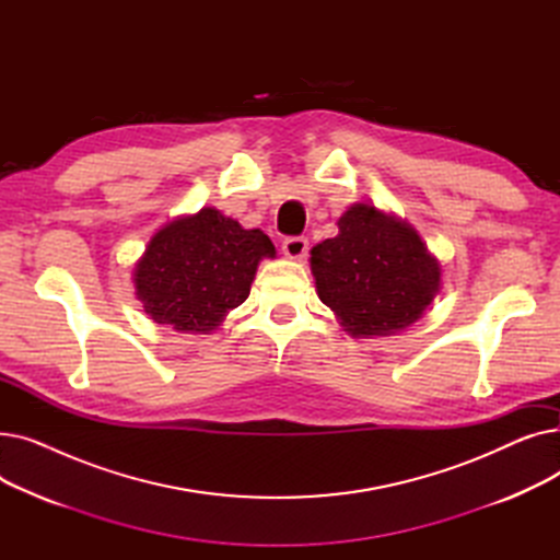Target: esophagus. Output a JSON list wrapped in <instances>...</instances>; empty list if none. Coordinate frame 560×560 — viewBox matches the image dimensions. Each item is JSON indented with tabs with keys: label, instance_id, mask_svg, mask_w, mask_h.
<instances>
[{
	"label": "esophagus",
	"instance_id": "esophagus-1",
	"mask_svg": "<svg viewBox=\"0 0 560 560\" xmlns=\"http://www.w3.org/2000/svg\"><path fill=\"white\" fill-rule=\"evenodd\" d=\"M308 252V241L302 238V235H295V238H285L283 241V254L292 260H302Z\"/></svg>",
	"mask_w": 560,
	"mask_h": 560
}]
</instances>
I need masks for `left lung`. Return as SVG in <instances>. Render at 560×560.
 Here are the masks:
<instances>
[{
    "label": "left lung",
    "mask_w": 560,
    "mask_h": 560,
    "mask_svg": "<svg viewBox=\"0 0 560 560\" xmlns=\"http://www.w3.org/2000/svg\"><path fill=\"white\" fill-rule=\"evenodd\" d=\"M336 224V238L311 249L322 304L354 338L395 336L416 325L443 285V265L420 233L368 201L351 203Z\"/></svg>",
    "instance_id": "obj_1"
}]
</instances>
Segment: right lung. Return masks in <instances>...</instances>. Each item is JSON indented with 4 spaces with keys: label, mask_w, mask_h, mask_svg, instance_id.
I'll list each match as a JSON object with an SVG mask.
<instances>
[{
    "label": "right lung",
    "mask_w": 560,
    "mask_h": 560,
    "mask_svg": "<svg viewBox=\"0 0 560 560\" xmlns=\"http://www.w3.org/2000/svg\"><path fill=\"white\" fill-rule=\"evenodd\" d=\"M277 249L260 229H243L213 206L161 226L133 265L136 298L159 325L213 334L247 298L262 258Z\"/></svg>",
    "instance_id": "add662e5"
}]
</instances>
